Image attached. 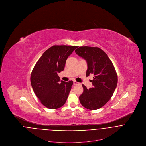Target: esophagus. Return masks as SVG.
<instances>
[{"label":"esophagus","mask_w":146,"mask_h":146,"mask_svg":"<svg viewBox=\"0 0 146 146\" xmlns=\"http://www.w3.org/2000/svg\"><path fill=\"white\" fill-rule=\"evenodd\" d=\"M74 85H80L81 84L79 83H78V82H76L75 80H74Z\"/></svg>","instance_id":"obj_1"}]
</instances>
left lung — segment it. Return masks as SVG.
<instances>
[{
  "label": "left lung",
  "instance_id": "obj_1",
  "mask_svg": "<svg viewBox=\"0 0 146 146\" xmlns=\"http://www.w3.org/2000/svg\"><path fill=\"white\" fill-rule=\"evenodd\" d=\"M76 53L86 60V76L93 74V86L88 89L82 85L83 93L79 97L80 104L90 110L100 108L111 99L117 84V75L113 64L104 50L98 47L80 46Z\"/></svg>",
  "mask_w": 146,
  "mask_h": 146
}]
</instances>
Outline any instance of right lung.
<instances>
[{"label":"right lung","instance_id":"obj_1","mask_svg":"<svg viewBox=\"0 0 146 146\" xmlns=\"http://www.w3.org/2000/svg\"><path fill=\"white\" fill-rule=\"evenodd\" d=\"M78 47L53 45L42 54L31 72L33 89L42 104L49 109L60 108L67 99L73 82H60L57 74L63 71L67 58Z\"/></svg>","mask_w":146,"mask_h":146}]
</instances>
